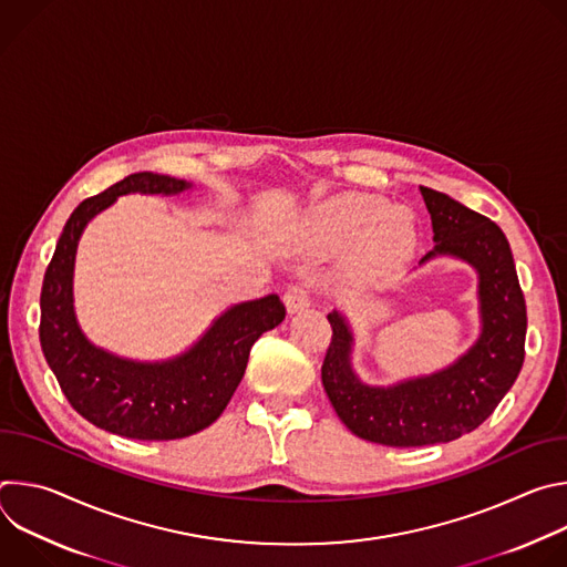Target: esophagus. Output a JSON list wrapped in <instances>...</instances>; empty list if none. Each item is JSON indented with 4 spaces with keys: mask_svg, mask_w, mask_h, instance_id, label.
<instances>
[{
    "mask_svg": "<svg viewBox=\"0 0 567 567\" xmlns=\"http://www.w3.org/2000/svg\"><path fill=\"white\" fill-rule=\"evenodd\" d=\"M309 302H311V287L307 282L293 285L285 291V305H287L289 313L302 311L305 307H309Z\"/></svg>",
    "mask_w": 567,
    "mask_h": 567,
    "instance_id": "1",
    "label": "esophagus"
}]
</instances>
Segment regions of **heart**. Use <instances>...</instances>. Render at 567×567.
<instances>
[{
  "label": "heart",
  "mask_w": 567,
  "mask_h": 567,
  "mask_svg": "<svg viewBox=\"0 0 567 567\" xmlns=\"http://www.w3.org/2000/svg\"><path fill=\"white\" fill-rule=\"evenodd\" d=\"M313 237L326 247H348V271L359 282L390 278L413 256L417 224L411 210L390 208L372 193H346L318 204L311 213Z\"/></svg>",
  "instance_id": "obj_1"
}]
</instances>
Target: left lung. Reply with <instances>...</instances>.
<instances>
[{
	"instance_id": "8db88e82",
	"label": "left lung",
	"mask_w": 567,
	"mask_h": 567,
	"mask_svg": "<svg viewBox=\"0 0 567 567\" xmlns=\"http://www.w3.org/2000/svg\"><path fill=\"white\" fill-rule=\"evenodd\" d=\"M435 249L420 265L451 256L477 271L482 330L449 368L394 385H368L352 370L354 337L341 311L328 313L332 343L320 377L341 422L383 446L442 444L475 431L514 385L525 361L527 309L501 226L444 193L420 186Z\"/></svg>"
}]
</instances>
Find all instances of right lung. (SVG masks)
<instances>
[{"instance_id":"right-lung-1","label":"right lung","mask_w":567,"mask_h":567,"mask_svg":"<svg viewBox=\"0 0 567 567\" xmlns=\"http://www.w3.org/2000/svg\"><path fill=\"white\" fill-rule=\"evenodd\" d=\"M184 179L134 173L80 204L66 219L40 296V343L64 396L94 426L130 440H179L210 426L245 377L254 343L285 320L276 293L239 302L208 332L168 361H130L96 348L73 313V260L85 226L130 193L179 195Z\"/></svg>"}]
</instances>
